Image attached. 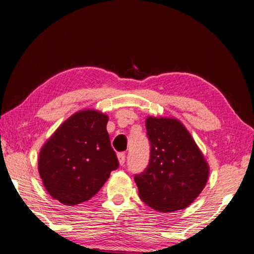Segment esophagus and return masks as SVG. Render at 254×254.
<instances>
[{
	"label": "esophagus",
	"mask_w": 254,
	"mask_h": 254,
	"mask_svg": "<svg viewBox=\"0 0 254 254\" xmlns=\"http://www.w3.org/2000/svg\"><path fill=\"white\" fill-rule=\"evenodd\" d=\"M118 158H119L120 165L123 166L124 163H126V153H124V152H120V153L118 154Z\"/></svg>",
	"instance_id": "esophagus-1"
}]
</instances>
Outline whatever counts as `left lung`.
I'll use <instances>...</instances> for the list:
<instances>
[{
  "label": "left lung",
  "instance_id": "left-lung-1",
  "mask_svg": "<svg viewBox=\"0 0 254 254\" xmlns=\"http://www.w3.org/2000/svg\"><path fill=\"white\" fill-rule=\"evenodd\" d=\"M149 165L134 176L139 196L159 212L186 208L203 190L208 166L191 135L175 119L148 118Z\"/></svg>",
  "mask_w": 254,
  "mask_h": 254
}]
</instances>
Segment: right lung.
I'll return each instance as SVG.
<instances>
[{
	"label": "right lung",
	"instance_id": "right-lung-1",
	"mask_svg": "<svg viewBox=\"0 0 254 254\" xmlns=\"http://www.w3.org/2000/svg\"><path fill=\"white\" fill-rule=\"evenodd\" d=\"M100 112H78L64 122L42 147L39 174L55 199L65 205L89 200L119 168L106 124Z\"/></svg>",
	"mask_w": 254,
	"mask_h": 254
}]
</instances>
